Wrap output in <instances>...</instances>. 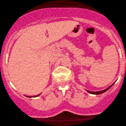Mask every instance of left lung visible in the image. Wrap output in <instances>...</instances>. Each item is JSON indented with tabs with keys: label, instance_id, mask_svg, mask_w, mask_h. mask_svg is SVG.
<instances>
[{
	"label": "left lung",
	"instance_id": "1",
	"mask_svg": "<svg viewBox=\"0 0 126 126\" xmlns=\"http://www.w3.org/2000/svg\"><path fill=\"white\" fill-rule=\"evenodd\" d=\"M113 85H114V83H113V84L111 85V86H110V87H109L108 88H106V89L104 90H102V91H99V92H91V91H88V90H87V92H88V93H91V94H101V93H104V92H106V91H107L108 90L110 89V88H111V87H112V86Z\"/></svg>",
	"mask_w": 126,
	"mask_h": 126
}]
</instances>
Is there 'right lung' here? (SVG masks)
Segmentation results:
<instances>
[{
    "label": "right lung",
    "mask_w": 126,
    "mask_h": 126,
    "mask_svg": "<svg viewBox=\"0 0 126 126\" xmlns=\"http://www.w3.org/2000/svg\"><path fill=\"white\" fill-rule=\"evenodd\" d=\"M39 94H38V95H36V96H32V97H36V96H39ZM28 97H31V96H28Z\"/></svg>",
    "instance_id": "add662e5"
}]
</instances>
